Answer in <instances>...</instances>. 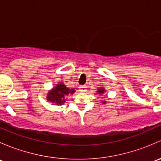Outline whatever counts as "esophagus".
Returning a JSON list of instances; mask_svg holds the SVG:
<instances>
[{
	"label": "esophagus",
	"instance_id": "obj_1",
	"mask_svg": "<svg viewBox=\"0 0 161 161\" xmlns=\"http://www.w3.org/2000/svg\"><path fill=\"white\" fill-rule=\"evenodd\" d=\"M79 88H80L79 90H80L81 92H84V91L86 90V86H80Z\"/></svg>",
	"mask_w": 161,
	"mask_h": 161
}]
</instances>
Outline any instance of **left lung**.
<instances>
[{"mask_svg": "<svg viewBox=\"0 0 161 161\" xmlns=\"http://www.w3.org/2000/svg\"><path fill=\"white\" fill-rule=\"evenodd\" d=\"M105 92H106V90H105L103 87H100V88L97 89V93L100 94V95L103 94ZM102 103H103V104H105V103H106V101H105V100H103V101H102Z\"/></svg>", "mask_w": 161, "mask_h": 161, "instance_id": "1", "label": "left lung"}]
</instances>
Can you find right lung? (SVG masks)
Segmentation results:
<instances>
[{
  "label": "right lung",
  "mask_w": 161,
  "mask_h": 161,
  "mask_svg": "<svg viewBox=\"0 0 161 161\" xmlns=\"http://www.w3.org/2000/svg\"><path fill=\"white\" fill-rule=\"evenodd\" d=\"M75 92V89L68 88L63 82H59L47 92V100L55 105H62L67 100L66 97Z\"/></svg>",
  "instance_id": "obj_1"
}]
</instances>
